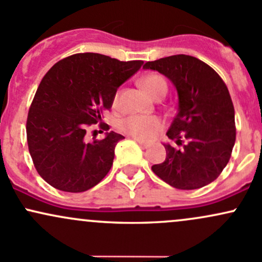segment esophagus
<instances>
[{
    "label": "esophagus",
    "mask_w": 262,
    "mask_h": 262,
    "mask_svg": "<svg viewBox=\"0 0 262 262\" xmlns=\"http://www.w3.org/2000/svg\"><path fill=\"white\" fill-rule=\"evenodd\" d=\"M136 142L139 143V145L141 146L142 148H147V147H150V143H148V142H143V141H141V140H136Z\"/></svg>",
    "instance_id": "esophagus-1"
}]
</instances>
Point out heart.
Listing matches in <instances>:
<instances>
[{
	"label": "heart",
	"instance_id": "b5f03b06",
	"mask_svg": "<svg viewBox=\"0 0 262 262\" xmlns=\"http://www.w3.org/2000/svg\"><path fill=\"white\" fill-rule=\"evenodd\" d=\"M142 89L150 95L151 97L156 98L160 95H166L167 85L166 81L160 75L152 74L147 75L140 81ZM119 103V94L114 97V106ZM161 121L155 116H134L126 117L120 122V130L127 136L134 137L136 140H151L155 135L161 130Z\"/></svg>",
	"mask_w": 262,
	"mask_h": 262
}]
</instances>
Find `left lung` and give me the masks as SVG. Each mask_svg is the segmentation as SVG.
<instances>
[{"label":"left lung","instance_id":"obj_1","mask_svg":"<svg viewBox=\"0 0 262 262\" xmlns=\"http://www.w3.org/2000/svg\"><path fill=\"white\" fill-rule=\"evenodd\" d=\"M145 70L160 72L179 96L177 114L167 131L177 150L165 143L166 159L152 171L179 190H196L216 180L229 162L235 145V110L229 90L209 64L187 55L148 61Z\"/></svg>","mask_w":262,"mask_h":262}]
</instances>
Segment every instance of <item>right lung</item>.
<instances>
[{
  "instance_id": "add662e5",
  "label": "right lung",
  "mask_w": 262,
  "mask_h": 262,
  "mask_svg": "<svg viewBox=\"0 0 262 262\" xmlns=\"http://www.w3.org/2000/svg\"><path fill=\"white\" fill-rule=\"evenodd\" d=\"M143 61H119L100 53H76L58 61L42 78L27 116V143L33 165L47 184L66 192L96 186L111 168L122 135L85 141L87 126L102 121L117 89ZM108 130V125L100 123Z\"/></svg>"
}]
</instances>
